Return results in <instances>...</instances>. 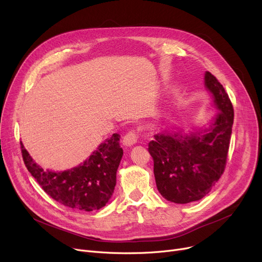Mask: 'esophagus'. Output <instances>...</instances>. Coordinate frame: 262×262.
<instances>
[{
	"mask_svg": "<svg viewBox=\"0 0 262 262\" xmlns=\"http://www.w3.org/2000/svg\"><path fill=\"white\" fill-rule=\"evenodd\" d=\"M138 139H139V133L136 132L135 130H131L123 136L122 143H123V145H126V146H132L136 142H138Z\"/></svg>",
	"mask_w": 262,
	"mask_h": 262,
	"instance_id": "obj_1",
	"label": "esophagus"
}]
</instances>
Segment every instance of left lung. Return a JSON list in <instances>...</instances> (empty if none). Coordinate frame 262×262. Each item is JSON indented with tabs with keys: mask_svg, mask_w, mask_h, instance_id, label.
Returning <instances> with one entry per match:
<instances>
[{
	"mask_svg": "<svg viewBox=\"0 0 262 262\" xmlns=\"http://www.w3.org/2000/svg\"><path fill=\"white\" fill-rule=\"evenodd\" d=\"M205 84L220 110L206 134L160 133L148 145L161 195L175 204H189L205 197L226 167L233 123V106L227 93L209 71Z\"/></svg>",
	"mask_w": 262,
	"mask_h": 262,
	"instance_id": "left-lung-1",
	"label": "left lung"
}]
</instances>
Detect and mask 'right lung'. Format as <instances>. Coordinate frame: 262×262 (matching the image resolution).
<instances>
[{"mask_svg":"<svg viewBox=\"0 0 262 262\" xmlns=\"http://www.w3.org/2000/svg\"><path fill=\"white\" fill-rule=\"evenodd\" d=\"M119 138L114 133L83 164L60 172L43 170L22 143L20 145L24 164L50 197L73 210L90 212L105 206L114 192L116 171L123 154Z\"/></svg>","mask_w":262,"mask_h":262,"instance_id":"1","label":"right lung"}]
</instances>
